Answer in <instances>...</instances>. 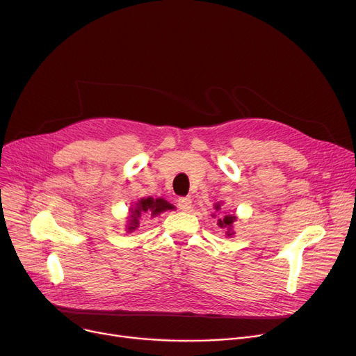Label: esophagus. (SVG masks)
<instances>
[{"label":"esophagus","instance_id":"esophagus-1","mask_svg":"<svg viewBox=\"0 0 356 356\" xmlns=\"http://www.w3.org/2000/svg\"><path fill=\"white\" fill-rule=\"evenodd\" d=\"M177 206H179V209L183 210V211L191 210V209H192V197H191V196L180 197V199L177 200Z\"/></svg>","mask_w":356,"mask_h":356}]
</instances>
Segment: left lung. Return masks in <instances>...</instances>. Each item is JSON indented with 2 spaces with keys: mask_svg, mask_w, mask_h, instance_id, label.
I'll use <instances>...</instances> for the list:
<instances>
[{
  "mask_svg": "<svg viewBox=\"0 0 356 356\" xmlns=\"http://www.w3.org/2000/svg\"><path fill=\"white\" fill-rule=\"evenodd\" d=\"M215 209H216V211H219V210H220V203H216V204H215ZM213 216H216V215H213ZM233 222H236V216H233V215H226V216H223V219H219V220H218V225H219L222 229H226V234H227V236H232V234H233V230H232Z\"/></svg>",
  "mask_w": 356,
  "mask_h": 356,
  "instance_id": "1",
  "label": "left lung"
}]
</instances>
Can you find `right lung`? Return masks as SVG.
Returning <instances> with one entry per match:
<instances>
[{
	"label": "right lung",
	"instance_id": "obj_1",
	"mask_svg": "<svg viewBox=\"0 0 356 356\" xmlns=\"http://www.w3.org/2000/svg\"><path fill=\"white\" fill-rule=\"evenodd\" d=\"M175 209L173 204H170L169 202H165L164 199L159 197V199H153V197H143L140 199L136 203V207L131 209V215H130V226L127 227L129 232L134 230L138 226V219L141 216H157L160 213L165 211V210H172Z\"/></svg>",
	"mask_w": 356,
	"mask_h": 356
}]
</instances>
